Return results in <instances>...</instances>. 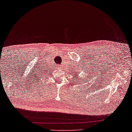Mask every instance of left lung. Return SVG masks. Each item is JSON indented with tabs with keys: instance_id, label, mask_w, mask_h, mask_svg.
<instances>
[{
	"instance_id": "obj_1",
	"label": "left lung",
	"mask_w": 132,
	"mask_h": 132,
	"mask_svg": "<svg viewBox=\"0 0 132 132\" xmlns=\"http://www.w3.org/2000/svg\"><path fill=\"white\" fill-rule=\"evenodd\" d=\"M86 79H87V78H86ZM81 81H82V80H81ZM83 81H84V80H83Z\"/></svg>"
}]
</instances>
